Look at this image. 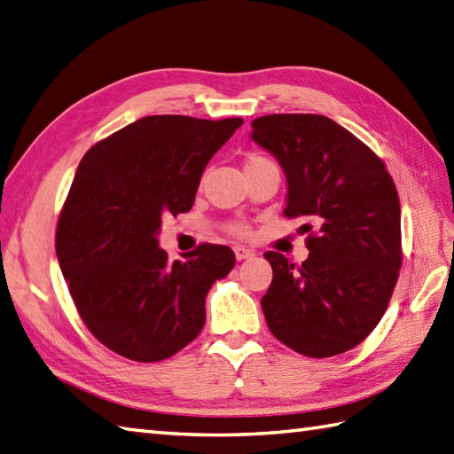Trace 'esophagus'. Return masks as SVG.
I'll use <instances>...</instances> for the list:
<instances>
[{"instance_id":"34e87169","label":"esophagus","mask_w":454,"mask_h":454,"mask_svg":"<svg viewBox=\"0 0 454 454\" xmlns=\"http://www.w3.org/2000/svg\"><path fill=\"white\" fill-rule=\"evenodd\" d=\"M234 254H236L238 262H242V259H247V257H254L252 249H247V247H244V246H236V247H234Z\"/></svg>"}]
</instances>
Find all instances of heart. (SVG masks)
Returning <instances> with one entry per match:
<instances>
[{
	"label": "heart",
	"mask_w": 454,
	"mask_h": 454,
	"mask_svg": "<svg viewBox=\"0 0 454 454\" xmlns=\"http://www.w3.org/2000/svg\"><path fill=\"white\" fill-rule=\"evenodd\" d=\"M263 163H273L271 160H269L267 156H262V153H249V156L246 158V166L244 169L247 168H255V166H263ZM234 232L236 234H244L246 228L244 226H234Z\"/></svg>",
	"instance_id": "1"
}]
</instances>
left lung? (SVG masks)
Listing matches in <instances>:
<instances>
[{
    "instance_id": "left-lung-1",
    "label": "left lung",
    "mask_w": 454,
    "mask_h": 454,
    "mask_svg": "<svg viewBox=\"0 0 454 454\" xmlns=\"http://www.w3.org/2000/svg\"><path fill=\"white\" fill-rule=\"evenodd\" d=\"M252 127L286 176L285 216L306 218L310 232L301 267L265 254L273 267L262 298L269 330L316 359L349 351L380 322L398 281L396 185L369 146L324 114H267Z\"/></svg>"
}]
</instances>
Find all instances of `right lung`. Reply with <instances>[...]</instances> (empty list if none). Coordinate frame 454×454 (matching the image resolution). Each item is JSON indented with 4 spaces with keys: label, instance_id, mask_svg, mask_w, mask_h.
<instances>
[{
    "label": "right lung",
    "instance_id": "right-lung-1",
    "mask_svg": "<svg viewBox=\"0 0 454 454\" xmlns=\"http://www.w3.org/2000/svg\"><path fill=\"white\" fill-rule=\"evenodd\" d=\"M244 124L153 114L85 153L56 226V255L83 324L138 363L176 355L200 333L205 298L236 263L202 244L169 262L161 216L191 210L208 160Z\"/></svg>",
    "mask_w": 454,
    "mask_h": 454
}]
</instances>
